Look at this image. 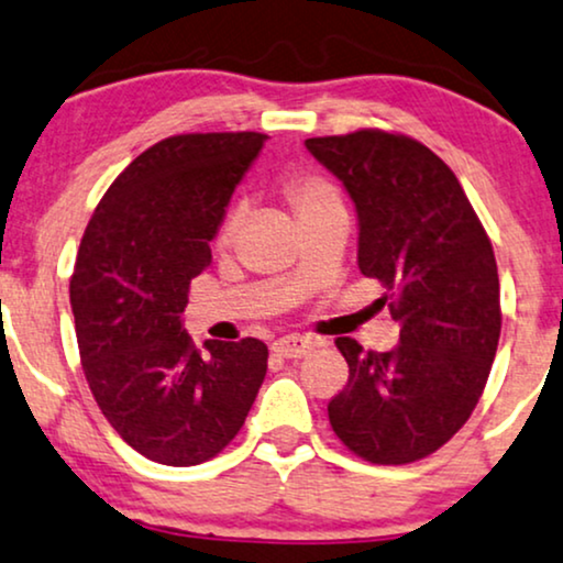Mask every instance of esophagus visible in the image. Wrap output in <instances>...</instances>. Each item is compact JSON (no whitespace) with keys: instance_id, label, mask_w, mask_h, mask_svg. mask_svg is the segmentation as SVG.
<instances>
[{"instance_id":"esophagus-1","label":"esophagus","mask_w":563,"mask_h":563,"mask_svg":"<svg viewBox=\"0 0 563 563\" xmlns=\"http://www.w3.org/2000/svg\"><path fill=\"white\" fill-rule=\"evenodd\" d=\"M317 343L311 338H303V334H286V338L275 340L273 351L283 358H301V355H309L314 351Z\"/></svg>"}]
</instances>
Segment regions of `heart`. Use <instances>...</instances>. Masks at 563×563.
Returning <instances> with one entry per match:
<instances>
[{"label": "heart", "mask_w": 563, "mask_h": 563, "mask_svg": "<svg viewBox=\"0 0 563 563\" xmlns=\"http://www.w3.org/2000/svg\"><path fill=\"white\" fill-rule=\"evenodd\" d=\"M277 191H280L283 199L290 205V210L296 212V218L301 220V223L324 210L343 208L338 187H334L327 176L319 174V170L311 168H288L286 174H280V179H277ZM241 223H244V208L236 205V208L225 212L223 223H220V229L216 233V246L220 252L231 249V244L239 236Z\"/></svg>", "instance_id": "1"}]
</instances>
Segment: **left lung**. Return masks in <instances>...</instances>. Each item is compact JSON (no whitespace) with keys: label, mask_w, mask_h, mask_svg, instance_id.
Returning <instances> with one entry per match:
<instances>
[{"label":"left lung","mask_w":563,"mask_h":563,"mask_svg":"<svg viewBox=\"0 0 563 563\" xmlns=\"http://www.w3.org/2000/svg\"><path fill=\"white\" fill-rule=\"evenodd\" d=\"M358 212V267L400 322L393 351L334 345L351 368L327 405L332 431L374 465H408L446 444L478 405L501 332L494 246L452 168L408 134L311 137Z\"/></svg>","instance_id":"1"}]
</instances>
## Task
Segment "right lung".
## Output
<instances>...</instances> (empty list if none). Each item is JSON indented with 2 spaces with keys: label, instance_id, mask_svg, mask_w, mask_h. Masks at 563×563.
Returning <instances> with one entry per match:
<instances>
[{
  "label": "right lung",
  "instance_id": "add662e5",
  "mask_svg": "<svg viewBox=\"0 0 563 563\" xmlns=\"http://www.w3.org/2000/svg\"><path fill=\"white\" fill-rule=\"evenodd\" d=\"M267 134H174L111 184L82 233L73 301L82 372L113 431L170 467L208 462L244 426L267 374V345L184 332L191 280L233 189Z\"/></svg>",
  "mask_w": 563,
  "mask_h": 563
}]
</instances>
